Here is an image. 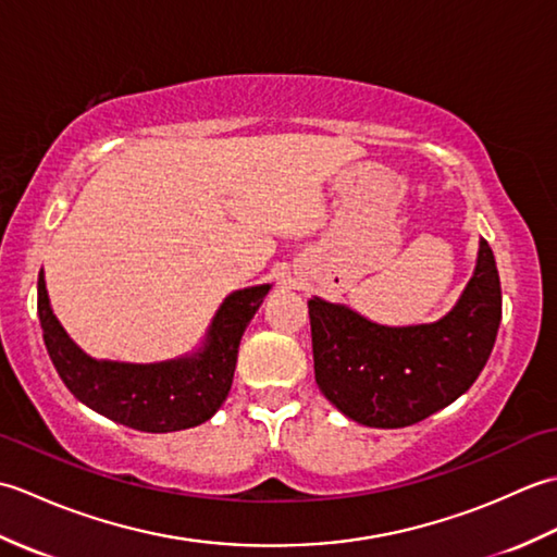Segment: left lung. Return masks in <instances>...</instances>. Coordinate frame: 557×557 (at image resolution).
I'll list each match as a JSON object with an SVG mask.
<instances>
[{"label": "left lung", "mask_w": 557, "mask_h": 557, "mask_svg": "<svg viewBox=\"0 0 557 557\" xmlns=\"http://www.w3.org/2000/svg\"><path fill=\"white\" fill-rule=\"evenodd\" d=\"M500 315V277L486 239L459 304L433 325L385 327L347 306L311 299L315 383L349 419L373 429H405L474 385L493 351Z\"/></svg>", "instance_id": "left-lung-1"}]
</instances>
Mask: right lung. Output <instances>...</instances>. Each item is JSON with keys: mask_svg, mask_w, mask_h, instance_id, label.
<instances>
[{"mask_svg": "<svg viewBox=\"0 0 557 557\" xmlns=\"http://www.w3.org/2000/svg\"><path fill=\"white\" fill-rule=\"evenodd\" d=\"M270 285L234 292L212 321L206 349L194 359L134 366L96 361L64 333L38 277V315L47 354L76 399L102 417L146 433L184 431L208 421L227 397L244 330Z\"/></svg>", "mask_w": 557, "mask_h": 557, "instance_id": "right-lung-1", "label": "right lung"}]
</instances>
